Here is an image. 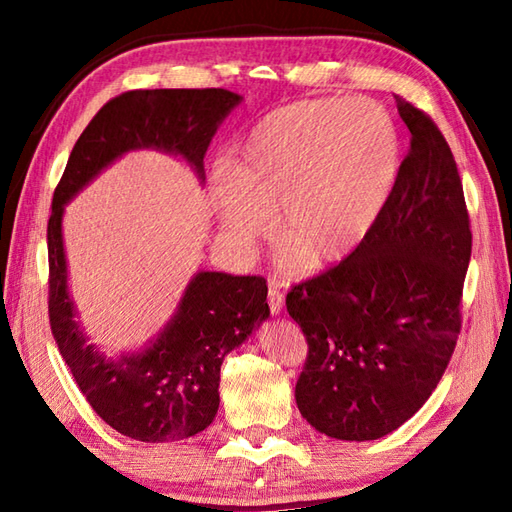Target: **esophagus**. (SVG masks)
<instances>
[{
	"label": "esophagus",
	"mask_w": 512,
	"mask_h": 512,
	"mask_svg": "<svg viewBox=\"0 0 512 512\" xmlns=\"http://www.w3.org/2000/svg\"><path fill=\"white\" fill-rule=\"evenodd\" d=\"M268 306L273 314H279L281 308H284V295H281V290L275 286L268 288Z\"/></svg>",
	"instance_id": "34e87169"
}]
</instances>
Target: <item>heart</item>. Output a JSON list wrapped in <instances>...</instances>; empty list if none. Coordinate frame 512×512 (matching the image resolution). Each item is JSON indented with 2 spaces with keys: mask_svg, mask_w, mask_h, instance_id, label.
Returning <instances> with one entry per match:
<instances>
[{
  "mask_svg": "<svg viewBox=\"0 0 512 512\" xmlns=\"http://www.w3.org/2000/svg\"><path fill=\"white\" fill-rule=\"evenodd\" d=\"M394 118L369 99L303 101L262 118L215 165L209 193L226 242L244 248L266 231L286 242V264L347 257L372 231L394 187Z\"/></svg>",
  "mask_w": 512,
  "mask_h": 512,
  "instance_id": "1",
  "label": "heart"
}]
</instances>
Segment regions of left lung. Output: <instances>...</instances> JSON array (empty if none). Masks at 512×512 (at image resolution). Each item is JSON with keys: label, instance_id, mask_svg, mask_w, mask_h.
<instances>
[{"label": "left lung", "instance_id": "8db88e82", "mask_svg": "<svg viewBox=\"0 0 512 512\" xmlns=\"http://www.w3.org/2000/svg\"><path fill=\"white\" fill-rule=\"evenodd\" d=\"M396 103L411 147L372 231L286 297L308 343L297 407L336 440H376L407 422L438 387L462 328L473 235L458 165L438 125Z\"/></svg>", "mask_w": 512, "mask_h": 512}]
</instances>
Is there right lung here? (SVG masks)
<instances>
[{"mask_svg":"<svg viewBox=\"0 0 512 512\" xmlns=\"http://www.w3.org/2000/svg\"><path fill=\"white\" fill-rule=\"evenodd\" d=\"M242 96L222 88L132 90L107 101L76 140L52 195L48 314L54 341L92 409L127 438L176 442L204 431L220 407V367L268 319L264 277L198 273L178 312L143 352L105 358L76 321L61 235L63 206L134 149L184 158L204 178V154Z\"/></svg>","mask_w":512,"mask_h":512,"instance_id":"1","label":"right lung"}]
</instances>
